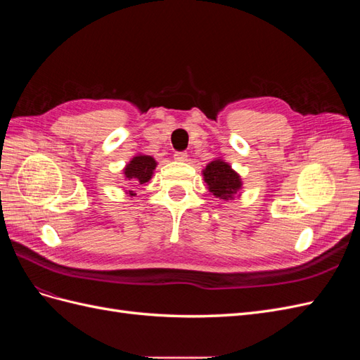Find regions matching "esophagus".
<instances>
[{
    "instance_id": "34e87169",
    "label": "esophagus",
    "mask_w": 360,
    "mask_h": 360,
    "mask_svg": "<svg viewBox=\"0 0 360 360\" xmlns=\"http://www.w3.org/2000/svg\"><path fill=\"white\" fill-rule=\"evenodd\" d=\"M174 159L184 162V160H188V153L186 151H176V153H174Z\"/></svg>"
}]
</instances>
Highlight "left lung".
<instances>
[{"label": "left lung", "instance_id": "left-lung-1", "mask_svg": "<svg viewBox=\"0 0 360 360\" xmlns=\"http://www.w3.org/2000/svg\"><path fill=\"white\" fill-rule=\"evenodd\" d=\"M204 180L216 198L222 200L233 198V195L242 186L240 177L222 160H213L207 165L204 169Z\"/></svg>", "mask_w": 360, "mask_h": 360}]
</instances>
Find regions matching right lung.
Returning a JSON list of instances; mask_svg holds the SVG:
<instances>
[{"instance_id":"right-lung-1","label":"right lung","mask_w":360,"mask_h":360,"mask_svg":"<svg viewBox=\"0 0 360 360\" xmlns=\"http://www.w3.org/2000/svg\"><path fill=\"white\" fill-rule=\"evenodd\" d=\"M156 168V160L151 156H136L130 160L124 169V176L132 183L144 184L151 179V174ZM134 195V193H132Z\"/></svg>"}]
</instances>
